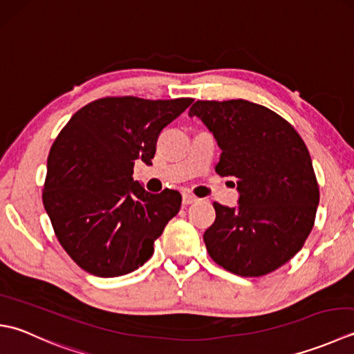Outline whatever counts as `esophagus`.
<instances>
[{
	"label": "esophagus",
	"instance_id": "34e87169",
	"mask_svg": "<svg viewBox=\"0 0 354 354\" xmlns=\"http://www.w3.org/2000/svg\"><path fill=\"white\" fill-rule=\"evenodd\" d=\"M196 201H198V198L195 195H192V193H189V192H184L183 193V204L184 205L193 204V203H196Z\"/></svg>",
	"mask_w": 354,
	"mask_h": 354
}]
</instances>
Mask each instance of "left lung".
<instances>
[{
	"label": "left lung",
	"instance_id": "1",
	"mask_svg": "<svg viewBox=\"0 0 354 354\" xmlns=\"http://www.w3.org/2000/svg\"><path fill=\"white\" fill-rule=\"evenodd\" d=\"M198 116L223 150L218 175L236 179L238 207L214 203L204 233L210 258L230 273L258 278L301 250L315 225L319 185L306 142L288 121L245 100L196 101Z\"/></svg>",
	"mask_w": 354,
	"mask_h": 354
}]
</instances>
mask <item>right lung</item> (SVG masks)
Returning a JSON list of instances; mask_svg holds the SVG:
<instances>
[{"label": "right lung", "instance_id": "right-lung-1", "mask_svg": "<svg viewBox=\"0 0 354 354\" xmlns=\"http://www.w3.org/2000/svg\"><path fill=\"white\" fill-rule=\"evenodd\" d=\"M192 98L107 96L87 104L59 131L47 158L43 204L67 254L87 273L116 278L153 254L155 241L181 209V195H159L133 181L165 126Z\"/></svg>", "mask_w": 354, "mask_h": 354}]
</instances>
